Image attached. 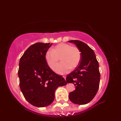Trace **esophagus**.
Here are the masks:
<instances>
[{
  "instance_id": "obj_1",
  "label": "esophagus",
  "mask_w": 121,
  "mask_h": 121,
  "mask_svg": "<svg viewBox=\"0 0 121 121\" xmlns=\"http://www.w3.org/2000/svg\"><path fill=\"white\" fill-rule=\"evenodd\" d=\"M63 77L65 78V79H66V75H64V76H63Z\"/></svg>"
}]
</instances>
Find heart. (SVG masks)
Here are the masks:
<instances>
[{
  "instance_id": "b5f03b06",
  "label": "heart",
  "mask_w": 121,
  "mask_h": 121,
  "mask_svg": "<svg viewBox=\"0 0 121 121\" xmlns=\"http://www.w3.org/2000/svg\"><path fill=\"white\" fill-rule=\"evenodd\" d=\"M46 62L49 67L54 69L57 62L61 61L55 68L56 72L60 74L67 73L69 69L77 67L81 59V52L76 46H71L66 43H60L48 50L45 54Z\"/></svg>"
}]
</instances>
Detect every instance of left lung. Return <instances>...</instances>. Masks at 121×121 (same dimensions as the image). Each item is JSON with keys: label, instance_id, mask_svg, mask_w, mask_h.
I'll return each instance as SVG.
<instances>
[{"label": "left lung", "instance_id": "obj_1", "mask_svg": "<svg viewBox=\"0 0 121 121\" xmlns=\"http://www.w3.org/2000/svg\"><path fill=\"white\" fill-rule=\"evenodd\" d=\"M73 43L81 52L79 64L67 75V83H72L75 89L69 93V98L72 103L85 104L96 96L100 82L99 62L93 50L87 44L79 40L68 41Z\"/></svg>", "mask_w": 121, "mask_h": 121}]
</instances>
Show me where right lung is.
Segmentation results:
<instances>
[{"label":"right lung","instance_id":"right-lung-1","mask_svg":"<svg viewBox=\"0 0 121 121\" xmlns=\"http://www.w3.org/2000/svg\"><path fill=\"white\" fill-rule=\"evenodd\" d=\"M52 44L43 43L32 44L19 62L20 89L28 102L36 107L50 105L54 99L56 89L67 84L64 78L54 73L46 62L45 54Z\"/></svg>","mask_w":121,"mask_h":121}]
</instances>
